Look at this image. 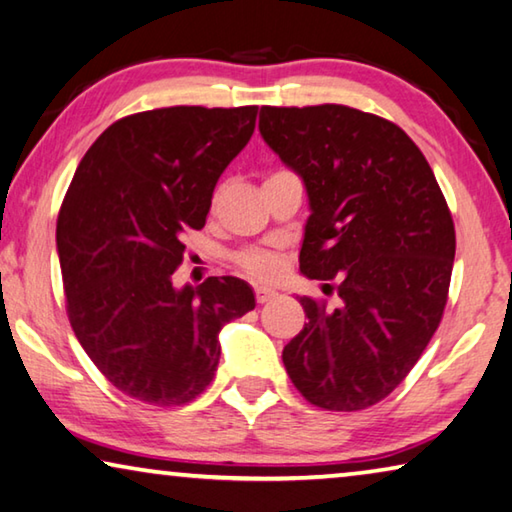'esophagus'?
<instances>
[{
	"instance_id": "esophagus-1",
	"label": "esophagus",
	"mask_w": 512,
	"mask_h": 512,
	"mask_svg": "<svg viewBox=\"0 0 512 512\" xmlns=\"http://www.w3.org/2000/svg\"><path fill=\"white\" fill-rule=\"evenodd\" d=\"M278 296V291L271 289V287H255V298L257 303H269L271 298Z\"/></svg>"
}]
</instances>
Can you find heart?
Masks as SVG:
<instances>
[{
  "label": "heart",
  "mask_w": 512,
  "mask_h": 512,
  "mask_svg": "<svg viewBox=\"0 0 512 512\" xmlns=\"http://www.w3.org/2000/svg\"><path fill=\"white\" fill-rule=\"evenodd\" d=\"M239 264L255 278H271V275L278 273V257L269 250H248L239 257Z\"/></svg>",
  "instance_id": "heart-1"
}]
</instances>
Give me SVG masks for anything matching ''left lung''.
Here are the masks:
<instances>
[{
    "mask_svg": "<svg viewBox=\"0 0 512 512\" xmlns=\"http://www.w3.org/2000/svg\"><path fill=\"white\" fill-rule=\"evenodd\" d=\"M259 134L303 180L300 273L339 282L335 310L303 296L282 351L291 383L326 410L383 401L440 326L456 230L431 166L401 127L342 104L262 107Z\"/></svg>",
    "mask_w": 512,
    "mask_h": 512,
    "instance_id": "left-lung-1",
    "label": "left lung"
}]
</instances>
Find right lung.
Instances as JSON below:
<instances>
[{"label": "right lung", "mask_w": 512, "mask_h": 512, "mask_svg": "<svg viewBox=\"0 0 512 512\" xmlns=\"http://www.w3.org/2000/svg\"><path fill=\"white\" fill-rule=\"evenodd\" d=\"M257 107H168L104 129L79 161L56 221L70 326L113 387L182 405L212 383L218 332L255 307L232 275L173 285L189 230L255 132Z\"/></svg>", "instance_id": "add662e5"}]
</instances>
